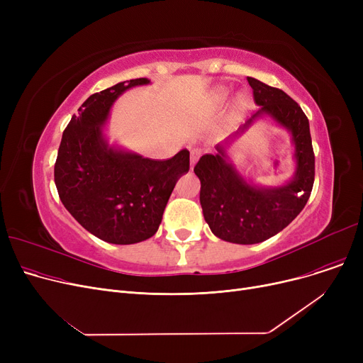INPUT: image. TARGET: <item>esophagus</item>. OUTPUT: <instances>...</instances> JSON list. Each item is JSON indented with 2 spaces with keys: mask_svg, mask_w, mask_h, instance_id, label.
Instances as JSON below:
<instances>
[{
  "mask_svg": "<svg viewBox=\"0 0 363 363\" xmlns=\"http://www.w3.org/2000/svg\"><path fill=\"white\" fill-rule=\"evenodd\" d=\"M201 156V150L200 148H193L191 152H189V157H191V167H194V164L197 163V160Z\"/></svg>",
  "mask_w": 363,
  "mask_h": 363,
  "instance_id": "obj_1",
  "label": "esophagus"
}]
</instances>
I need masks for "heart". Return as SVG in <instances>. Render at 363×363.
<instances>
[{"mask_svg": "<svg viewBox=\"0 0 363 363\" xmlns=\"http://www.w3.org/2000/svg\"><path fill=\"white\" fill-rule=\"evenodd\" d=\"M220 97H222V99H223V97H225V92H223V91H222V92H220Z\"/></svg>", "mask_w": 363, "mask_h": 363, "instance_id": "obj_1", "label": "heart"}]
</instances>
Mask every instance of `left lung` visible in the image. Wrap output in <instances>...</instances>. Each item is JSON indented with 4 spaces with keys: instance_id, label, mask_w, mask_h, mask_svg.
Masks as SVG:
<instances>
[{
    "instance_id": "obj_1",
    "label": "left lung",
    "mask_w": 363,
    "mask_h": 363,
    "mask_svg": "<svg viewBox=\"0 0 363 363\" xmlns=\"http://www.w3.org/2000/svg\"><path fill=\"white\" fill-rule=\"evenodd\" d=\"M260 114H269L291 132L296 147V175L278 188H257L245 182L237 169L226 162V152L218 145L216 155H204L194 166L201 182L200 203L212 233L223 241L256 244L268 240L291 223L306 206L315 181V155L309 121L301 107L282 89L247 78Z\"/></svg>"
}]
</instances>
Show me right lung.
Wrapping results in <instances>:
<instances>
[{
	"instance_id": "add662e5",
	"label": "right lung",
	"mask_w": 363,
	"mask_h": 363,
	"mask_svg": "<svg viewBox=\"0 0 363 363\" xmlns=\"http://www.w3.org/2000/svg\"><path fill=\"white\" fill-rule=\"evenodd\" d=\"M145 78L95 92L66 126L54 164V182L69 213L86 231L111 244H135L159 230L175 184L189 169V151L167 160L114 150L101 125L111 104Z\"/></svg>"
}]
</instances>
